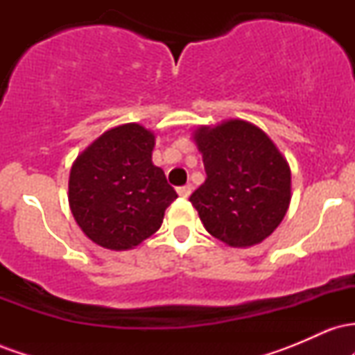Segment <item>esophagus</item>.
Here are the masks:
<instances>
[{"label": "esophagus", "mask_w": 355, "mask_h": 355, "mask_svg": "<svg viewBox=\"0 0 355 355\" xmlns=\"http://www.w3.org/2000/svg\"><path fill=\"white\" fill-rule=\"evenodd\" d=\"M177 193L180 195V197H183V198H187V197H190V193H191V185H185V187H180V189L177 190Z\"/></svg>", "instance_id": "1"}]
</instances>
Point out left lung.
Returning a JSON list of instances; mask_svg holds the SVG:
<instances>
[{
  "label": "left lung",
  "mask_w": 355,
  "mask_h": 355,
  "mask_svg": "<svg viewBox=\"0 0 355 355\" xmlns=\"http://www.w3.org/2000/svg\"><path fill=\"white\" fill-rule=\"evenodd\" d=\"M193 141L207 180L190 202L203 227L229 247H252L280 225L292 198L291 166L263 130L245 120L198 126Z\"/></svg>",
  "instance_id": "8db88e82"
}]
</instances>
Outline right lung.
Masks as SVG:
<instances>
[{
	"instance_id": "obj_1",
	"label": "right lung",
	"mask_w": 355,
	"mask_h": 355,
	"mask_svg": "<svg viewBox=\"0 0 355 355\" xmlns=\"http://www.w3.org/2000/svg\"><path fill=\"white\" fill-rule=\"evenodd\" d=\"M155 133L140 123L110 128L73 162L68 203L83 234L108 250H130L162 227L177 191L153 165Z\"/></svg>"
}]
</instances>
